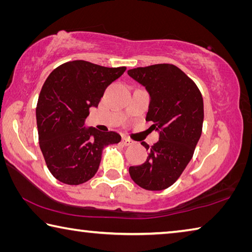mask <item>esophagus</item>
Here are the masks:
<instances>
[{"instance_id":"esophagus-1","label":"esophagus","mask_w":252,"mask_h":252,"mask_svg":"<svg viewBox=\"0 0 252 252\" xmlns=\"http://www.w3.org/2000/svg\"><path fill=\"white\" fill-rule=\"evenodd\" d=\"M122 143H123V145H126V146H129V145H132L133 144V141H132L131 139H129V138H122Z\"/></svg>"}]
</instances>
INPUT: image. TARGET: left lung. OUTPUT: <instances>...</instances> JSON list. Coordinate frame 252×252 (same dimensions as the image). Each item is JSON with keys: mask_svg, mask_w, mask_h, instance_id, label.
<instances>
[{"mask_svg": "<svg viewBox=\"0 0 252 252\" xmlns=\"http://www.w3.org/2000/svg\"><path fill=\"white\" fill-rule=\"evenodd\" d=\"M127 75L145 87L150 94L146 121L159 133L158 141L150 148L146 161L130 166L135 184L148 190H162L181 176L193 158L202 135L204 102L199 89L180 68L171 63H158L127 70Z\"/></svg>", "mask_w": 252, "mask_h": 252, "instance_id": "1", "label": "left lung"}]
</instances>
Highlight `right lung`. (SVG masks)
Segmentation results:
<instances>
[{"label": "right lung", "instance_id": "right-lung-1", "mask_svg": "<svg viewBox=\"0 0 252 252\" xmlns=\"http://www.w3.org/2000/svg\"><path fill=\"white\" fill-rule=\"evenodd\" d=\"M85 61L54 69L40 90L36 121L39 146L53 176L79 185L97 173L104 146L121 141L117 132L84 126L90 107H98L107 87L126 71Z\"/></svg>", "mask_w": 252, "mask_h": 252}]
</instances>
